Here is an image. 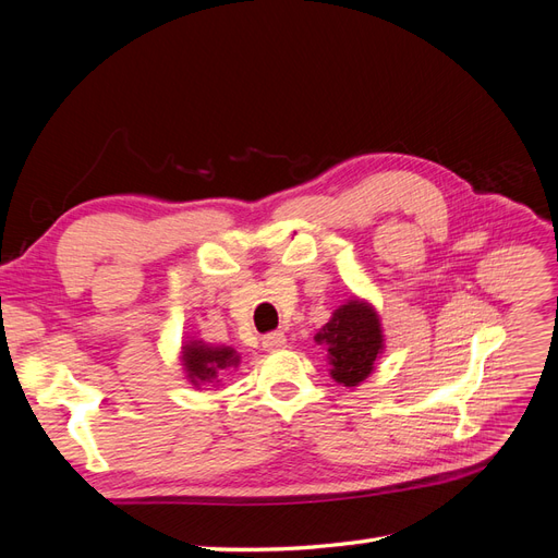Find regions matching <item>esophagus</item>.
Here are the masks:
<instances>
[{"instance_id": "34e87169", "label": "esophagus", "mask_w": 558, "mask_h": 558, "mask_svg": "<svg viewBox=\"0 0 558 558\" xmlns=\"http://www.w3.org/2000/svg\"><path fill=\"white\" fill-rule=\"evenodd\" d=\"M286 335L281 332V330H275V332H267L265 337H263V347H265V351H279V349H286Z\"/></svg>"}]
</instances>
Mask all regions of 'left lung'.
<instances>
[{
    "instance_id": "1",
    "label": "left lung",
    "mask_w": 558,
    "mask_h": 558,
    "mask_svg": "<svg viewBox=\"0 0 558 558\" xmlns=\"http://www.w3.org/2000/svg\"><path fill=\"white\" fill-rule=\"evenodd\" d=\"M314 342L326 349L330 377L347 388L363 384L384 353V328L375 305L365 298L351 295L337 307Z\"/></svg>"
}]
</instances>
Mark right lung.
Returning a JSON list of instances; mask_svg holds the SVG:
<instances>
[{
    "mask_svg": "<svg viewBox=\"0 0 558 558\" xmlns=\"http://www.w3.org/2000/svg\"><path fill=\"white\" fill-rule=\"evenodd\" d=\"M240 359L238 349L226 344H209L205 340H195V337L181 342V369L195 388L218 386L226 373L240 367Z\"/></svg>",
    "mask_w": 558,
    "mask_h": 558,
    "instance_id": "1",
    "label": "right lung"
}]
</instances>
